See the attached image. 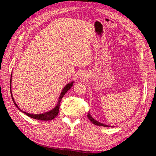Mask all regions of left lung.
Instances as JSON below:
<instances>
[{
	"instance_id": "left-lung-1",
	"label": "left lung",
	"mask_w": 156,
	"mask_h": 156,
	"mask_svg": "<svg viewBox=\"0 0 156 156\" xmlns=\"http://www.w3.org/2000/svg\"><path fill=\"white\" fill-rule=\"evenodd\" d=\"M87 116H88V119L91 121V122H92V124H95V125H96V126H103V127H112V126H108V125H106V124H102V123H101V122H98V121H97L96 120H95L94 119V118L91 116V115H90V113L89 112H88V115H87Z\"/></svg>"
}]
</instances>
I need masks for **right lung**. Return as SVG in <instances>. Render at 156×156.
<instances>
[{
  "label": "right lung",
  "instance_id": "1",
  "mask_svg": "<svg viewBox=\"0 0 156 156\" xmlns=\"http://www.w3.org/2000/svg\"><path fill=\"white\" fill-rule=\"evenodd\" d=\"M12 73L11 74V78H10V93H11V96L12 98V100L13 102L14 103V104H15L16 107H17V108H18L19 110L20 111L23 112V113H25V114L28 116L30 118H32V119H34L36 120H44V121H48V120H51L54 119L58 115V111H59V108H60V101L62 100V98H63V96L65 95V94L72 87L73 84L74 83V81H72L69 83H68L66 85L63 89L62 92H61L60 94V96L58 98V100L57 101V103H56V106L53 108V109H51L48 112H45L44 113H41V114H30V113H28L27 112H25L22 111L21 108L19 107V106L17 105V103H16L15 100H14L13 95H12Z\"/></svg>",
  "mask_w": 156,
  "mask_h": 156
}]
</instances>
